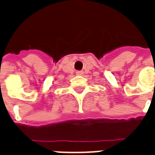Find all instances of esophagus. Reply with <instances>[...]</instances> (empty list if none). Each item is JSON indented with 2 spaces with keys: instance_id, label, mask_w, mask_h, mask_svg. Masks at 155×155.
Instances as JSON below:
<instances>
[{
  "instance_id": "34e87169",
  "label": "esophagus",
  "mask_w": 155,
  "mask_h": 155,
  "mask_svg": "<svg viewBox=\"0 0 155 155\" xmlns=\"http://www.w3.org/2000/svg\"><path fill=\"white\" fill-rule=\"evenodd\" d=\"M77 75H82L83 74V71H77Z\"/></svg>"
}]
</instances>
